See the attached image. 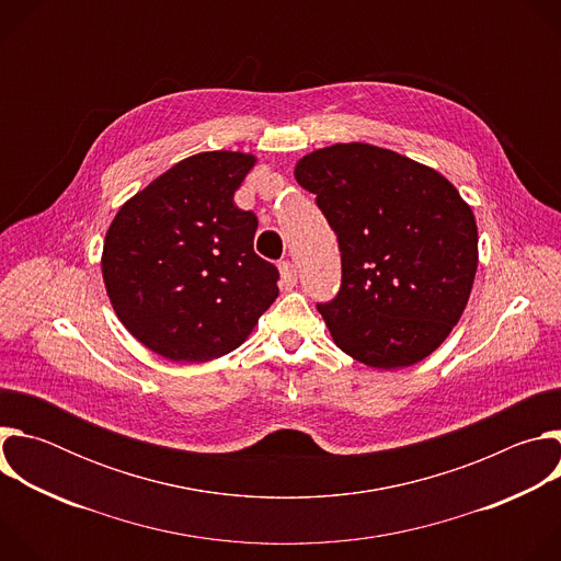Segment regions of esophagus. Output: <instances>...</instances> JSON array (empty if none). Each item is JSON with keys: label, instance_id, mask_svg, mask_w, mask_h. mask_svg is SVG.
I'll return each instance as SVG.
<instances>
[{"label": "esophagus", "instance_id": "obj_1", "mask_svg": "<svg viewBox=\"0 0 561 561\" xmlns=\"http://www.w3.org/2000/svg\"><path fill=\"white\" fill-rule=\"evenodd\" d=\"M279 284L284 290H290L297 284V268L290 262L279 264Z\"/></svg>", "mask_w": 561, "mask_h": 561}]
</instances>
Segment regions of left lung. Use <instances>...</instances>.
I'll list each match as a JSON object with an SVG mask.
<instances>
[{"instance_id":"1","label":"left lung","mask_w":561,"mask_h":561,"mask_svg":"<svg viewBox=\"0 0 561 561\" xmlns=\"http://www.w3.org/2000/svg\"><path fill=\"white\" fill-rule=\"evenodd\" d=\"M295 180L317 195L337 232L342 288L317 306L333 342L379 370L426 359L450 335L472 290V208L435 169L362 141L304 154Z\"/></svg>"}]
</instances>
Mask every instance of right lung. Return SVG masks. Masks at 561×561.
<instances>
[{"instance_id":"add662e5","label":"right lung","mask_w":561,"mask_h":561,"mask_svg":"<svg viewBox=\"0 0 561 561\" xmlns=\"http://www.w3.org/2000/svg\"><path fill=\"white\" fill-rule=\"evenodd\" d=\"M253 152L206 150L122 204L102 251L111 306L126 331L171 362L199 364L242 346L277 299V268L255 255L257 217L234 191Z\"/></svg>"}]
</instances>
